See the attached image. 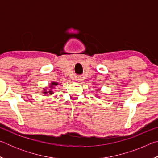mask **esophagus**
I'll return each instance as SVG.
<instances>
[{
    "mask_svg": "<svg viewBox=\"0 0 158 158\" xmlns=\"http://www.w3.org/2000/svg\"><path fill=\"white\" fill-rule=\"evenodd\" d=\"M76 80H77V81H79V78H78V77H77V78L76 79Z\"/></svg>",
    "mask_w": 158,
    "mask_h": 158,
    "instance_id": "1",
    "label": "esophagus"
}]
</instances>
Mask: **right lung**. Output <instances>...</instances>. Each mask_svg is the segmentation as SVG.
Wrapping results in <instances>:
<instances>
[{
    "label": "right lung",
    "instance_id": "right-lung-1",
    "mask_svg": "<svg viewBox=\"0 0 158 158\" xmlns=\"http://www.w3.org/2000/svg\"><path fill=\"white\" fill-rule=\"evenodd\" d=\"M58 83L57 82H52V83H51V84H50V90H48V91H47V90H46V89H44V90H43V93H44V95H47L48 94V93H49V95H52V94H53V92L52 91V89H53V87H54V86H56V85H58Z\"/></svg>",
    "mask_w": 158,
    "mask_h": 158
}]
</instances>
